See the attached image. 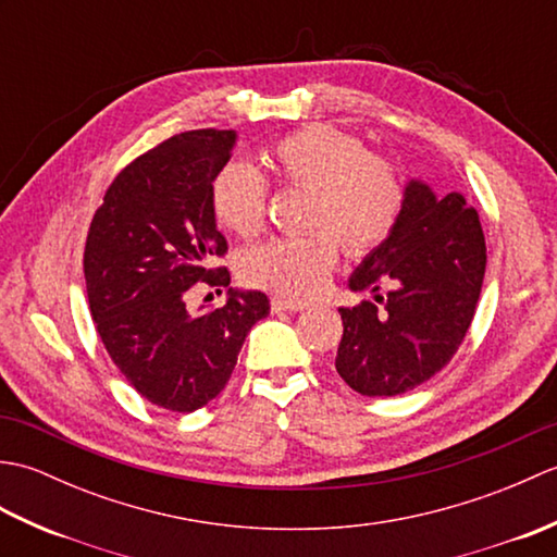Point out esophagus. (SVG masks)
I'll return each instance as SVG.
<instances>
[{
    "instance_id": "esophagus-1",
    "label": "esophagus",
    "mask_w": 557,
    "mask_h": 557,
    "mask_svg": "<svg viewBox=\"0 0 557 557\" xmlns=\"http://www.w3.org/2000/svg\"><path fill=\"white\" fill-rule=\"evenodd\" d=\"M270 306H272V311H275V313H282V311H304L309 304L294 301V299H287V297H275L270 301Z\"/></svg>"
}]
</instances>
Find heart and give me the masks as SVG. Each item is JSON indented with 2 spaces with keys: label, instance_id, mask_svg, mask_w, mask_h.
<instances>
[{
  "label": "heart",
  "instance_id": "b5f03b06",
  "mask_svg": "<svg viewBox=\"0 0 557 557\" xmlns=\"http://www.w3.org/2000/svg\"><path fill=\"white\" fill-rule=\"evenodd\" d=\"M268 164L282 182L309 188L306 224L323 227L280 236L242 258L246 282L285 297H311L325 285L337 265L339 242L357 256L375 248L393 232L405 203L395 164L333 126H306L280 138ZM212 210L222 227L251 239L265 227V180L244 162H230L212 184Z\"/></svg>",
  "mask_w": 557,
  "mask_h": 557
}]
</instances>
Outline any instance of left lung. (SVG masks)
I'll use <instances>...</instances> for the list:
<instances>
[{"mask_svg":"<svg viewBox=\"0 0 557 557\" xmlns=\"http://www.w3.org/2000/svg\"><path fill=\"white\" fill-rule=\"evenodd\" d=\"M486 272V242L474 208L409 180L393 232L347 280L373 301L339 309L335 369L351 389L395 397L443 369L465 339ZM387 286L385 295L380 287Z\"/></svg>","mask_w":557,"mask_h":557,"instance_id":"left-lung-1","label":"left lung"}]
</instances>
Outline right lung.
Wrapping results in <instances>:
<instances>
[{"label": "right lung", "instance_id": "1", "mask_svg": "<svg viewBox=\"0 0 557 557\" xmlns=\"http://www.w3.org/2000/svg\"><path fill=\"white\" fill-rule=\"evenodd\" d=\"M234 146L232 128L172 136L116 174L90 222L83 272L98 335L126 381L170 411L215 399L248 330L270 313L263 292L232 287L222 310L185 309L198 281L230 286L227 268L210 270L227 251L212 184Z\"/></svg>", "mask_w": 557, "mask_h": 557}]
</instances>
